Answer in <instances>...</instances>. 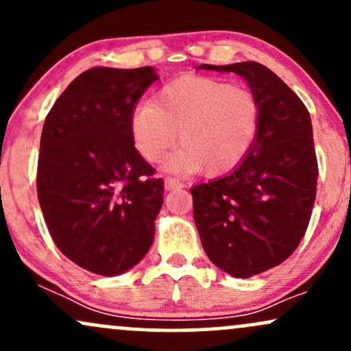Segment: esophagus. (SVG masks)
Wrapping results in <instances>:
<instances>
[{
    "instance_id": "obj_1",
    "label": "esophagus",
    "mask_w": 351,
    "mask_h": 351,
    "mask_svg": "<svg viewBox=\"0 0 351 351\" xmlns=\"http://www.w3.org/2000/svg\"><path fill=\"white\" fill-rule=\"evenodd\" d=\"M181 186V183L178 180H175V178H167L165 180V189H167V191H171V189H176V188H180Z\"/></svg>"
}]
</instances>
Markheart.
Listing matches in <instances>:
<instances>
[{
	"label": "heart",
	"mask_w": 351,
	"mask_h": 351,
	"mask_svg": "<svg viewBox=\"0 0 351 351\" xmlns=\"http://www.w3.org/2000/svg\"><path fill=\"white\" fill-rule=\"evenodd\" d=\"M263 119L261 100L251 88L204 75L178 77L156 92L153 102L132 112L130 134L148 163L183 147L165 163L178 173L219 176L245 158Z\"/></svg>",
	"instance_id": "b5f03b06"
}]
</instances>
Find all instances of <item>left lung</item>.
I'll use <instances>...</instances> for the list:
<instances>
[{"instance_id": "left-lung-1", "label": "left lung", "mask_w": 351, "mask_h": 351, "mask_svg": "<svg viewBox=\"0 0 351 351\" xmlns=\"http://www.w3.org/2000/svg\"><path fill=\"white\" fill-rule=\"evenodd\" d=\"M198 69L241 75L263 106L256 142L223 178L191 188L209 261L241 279L284 263L307 231L317 193L312 120L295 92L254 60Z\"/></svg>"}]
</instances>
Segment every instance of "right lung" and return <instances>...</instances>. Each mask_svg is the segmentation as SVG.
<instances>
[{"label":"right lung","mask_w":351,"mask_h":351,"mask_svg":"<svg viewBox=\"0 0 351 351\" xmlns=\"http://www.w3.org/2000/svg\"><path fill=\"white\" fill-rule=\"evenodd\" d=\"M158 79L153 67H92L46 117L38 199L59 251L99 276H120L153 244L163 180L136 152L130 117Z\"/></svg>","instance_id":"1"}]
</instances>
